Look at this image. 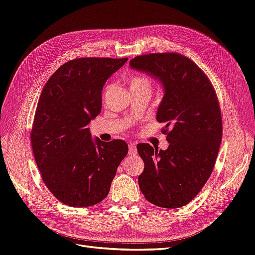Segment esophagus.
<instances>
[{
	"instance_id": "34e87169",
	"label": "esophagus",
	"mask_w": 255,
	"mask_h": 255,
	"mask_svg": "<svg viewBox=\"0 0 255 255\" xmlns=\"http://www.w3.org/2000/svg\"><path fill=\"white\" fill-rule=\"evenodd\" d=\"M128 154H129V155H133V156L137 154V148H136L135 143H129V145H128Z\"/></svg>"
}]
</instances>
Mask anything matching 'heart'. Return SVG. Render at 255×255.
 Here are the masks:
<instances>
[{"label": "heart", "instance_id": "1", "mask_svg": "<svg viewBox=\"0 0 255 255\" xmlns=\"http://www.w3.org/2000/svg\"><path fill=\"white\" fill-rule=\"evenodd\" d=\"M130 91H139V90H149L151 88V82L141 75L132 76L129 80Z\"/></svg>", "mask_w": 255, "mask_h": 255}]
</instances>
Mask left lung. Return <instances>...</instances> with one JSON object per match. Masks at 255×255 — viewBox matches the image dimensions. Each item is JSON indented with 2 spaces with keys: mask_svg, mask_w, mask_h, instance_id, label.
<instances>
[{
  "mask_svg": "<svg viewBox=\"0 0 255 255\" xmlns=\"http://www.w3.org/2000/svg\"><path fill=\"white\" fill-rule=\"evenodd\" d=\"M129 67L158 81L164 97L156 120L165 123L166 150L139 143L144 163L138 184L152 204L177 208L202 189L218 155L222 121L210 80L194 61L176 53L136 56Z\"/></svg>",
  "mask_w": 255,
  "mask_h": 255,
  "instance_id": "obj_1",
  "label": "left lung"
}]
</instances>
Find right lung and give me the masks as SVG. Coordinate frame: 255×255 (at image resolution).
Here are the masks:
<instances>
[{"mask_svg":"<svg viewBox=\"0 0 255 255\" xmlns=\"http://www.w3.org/2000/svg\"><path fill=\"white\" fill-rule=\"evenodd\" d=\"M128 58L85 57L68 61L44 85L30 142L41 177L60 202L95 205L109 195L128 146L92 138L88 125L101 113L102 90Z\"/></svg>","mask_w":255,"mask_h":255,"instance_id":"right-lung-1","label":"right lung"}]
</instances>
